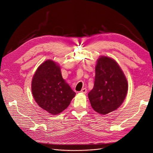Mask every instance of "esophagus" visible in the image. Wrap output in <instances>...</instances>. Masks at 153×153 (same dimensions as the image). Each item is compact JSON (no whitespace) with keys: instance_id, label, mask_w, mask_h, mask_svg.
<instances>
[{"instance_id":"1","label":"esophagus","mask_w":153,"mask_h":153,"mask_svg":"<svg viewBox=\"0 0 153 153\" xmlns=\"http://www.w3.org/2000/svg\"><path fill=\"white\" fill-rule=\"evenodd\" d=\"M80 92H81V93H82V94H86V92H87V90H86V88H82V89L81 90Z\"/></svg>"}]
</instances>
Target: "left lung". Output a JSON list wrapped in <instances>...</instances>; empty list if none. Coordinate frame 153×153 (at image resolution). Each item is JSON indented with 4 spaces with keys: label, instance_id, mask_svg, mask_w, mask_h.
<instances>
[{
    "label": "left lung",
    "instance_id": "1",
    "mask_svg": "<svg viewBox=\"0 0 153 153\" xmlns=\"http://www.w3.org/2000/svg\"><path fill=\"white\" fill-rule=\"evenodd\" d=\"M127 91V80L117 63L110 57H100L94 88L88 94L94 110L107 114L117 109L123 103Z\"/></svg>",
    "mask_w": 153,
    "mask_h": 153
}]
</instances>
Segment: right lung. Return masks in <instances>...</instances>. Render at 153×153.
Wrapping results in <instances>:
<instances>
[{
  "label": "right lung",
  "instance_id": "obj_1",
  "mask_svg": "<svg viewBox=\"0 0 153 153\" xmlns=\"http://www.w3.org/2000/svg\"><path fill=\"white\" fill-rule=\"evenodd\" d=\"M31 88L37 104L54 115L67 108L76 95L63 79L60 67L52 60L46 61L38 68Z\"/></svg>",
  "mask_w": 153,
  "mask_h": 153
}]
</instances>
